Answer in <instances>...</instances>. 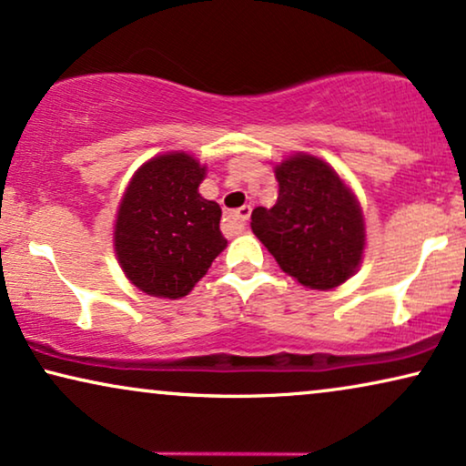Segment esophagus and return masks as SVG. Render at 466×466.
Returning a JSON list of instances; mask_svg holds the SVG:
<instances>
[{
	"label": "esophagus",
	"instance_id": "34e87169",
	"mask_svg": "<svg viewBox=\"0 0 466 466\" xmlns=\"http://www.w3.org/2000/svg\"><path fill=\"white\" fill-rule=\"evenodd\" d=\"M248 218H250V208L248 205H244V208L235 209V211H228L227 214V225L233 227L235 231H241V228L246 227Z\"/></svg>",
	"mask_w": 466,
	"mask_h": 466
}]
</instances>
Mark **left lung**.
<instances>
[{"label": "left lung", "instance_id": "1", "mask_svg": "<svg viewBox=\"0 0 466 466\" xmlns=\"http://www.w3.org/2000/svg\"><path fill=\"white\" fill-rule=\"evenodd\" d=\"M278 201L252 211V233L299 285L328 291L349 280L366 246L358 198L317 156L295 154L276 165Z\"/></svg>", "mask_w": 466, "mask_h": 466}]
</instances>
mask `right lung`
Returning a JSON list of instances; mask_svg holds the SVG:
<instances>
[{"mask_svg":"<svg viewBox=\"0 0 466 466\" xmlns=\"http://www.w3.org/2000/svg\"><path fill=\"white\" fill-rule=\"evenodd\" d=\"M205 167L190 154L156 156L138 168L119 203L115 255L137 289L177 299L225 250L222 209L198 195Z\"/></svg>","mask_w":466,"mask_h":466,"instance_id":"add662e5","label":"right lung"}]
</instances>
